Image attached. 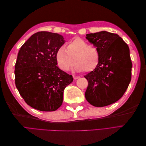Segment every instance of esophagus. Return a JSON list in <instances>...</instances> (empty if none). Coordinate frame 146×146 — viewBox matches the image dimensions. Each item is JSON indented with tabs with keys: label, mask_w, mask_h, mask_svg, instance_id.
Returning a JSON list of instances; mask_svg holds the SVG:
<instances>
[{
	"label": "esophagus",
	"mask_w": 146,
	"mask_h": 146,
	"mask_svg": "<svg viewBox=\"0 0 146 146\" xmlns=\"http://www.w3.org/2000/svg\"><path fill=\"white\" fill-rule=\"evenodd\" d=\"M73 77H74V80H77V79H78L80 77H79V76H73Z\"/></svg>",
	"instance_id": "obj_1"
}]
</instances>
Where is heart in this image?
Masks as SVG:
<instances>
[{"label":"heart","instance_id":"obj_1","mask_svg":"<svg viewBox=\"0 0 146 146\" xmlns=\"http://www.w3.org/2000/svg\"><path fill=\"white\" fill-rule=\"evenodd\" d=\"M56 60L59 68L68 71L74 62V69L77 72H90L96 69L100 60L99 48L82 38L76 37L63 46L60 47L56 52Z\"/></svg>","mask_w":146,"mask_h":146}]
</instances>
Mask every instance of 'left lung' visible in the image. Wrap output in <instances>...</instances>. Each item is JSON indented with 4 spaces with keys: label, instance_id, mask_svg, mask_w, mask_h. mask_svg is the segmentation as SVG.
Segmentation results:
<instances>
[{
    "label": "left lung",
    "instance_id": "obj_1",
    "mask_svg": "<svg viewBox=\"0 0 146 146\" xmlns=\"http://www.w3.org/2000/svg\"><path fill=\"white\" fill-rule=\"evenodd\" d=\"M86 38L99 48L100 60L96 69L84 76L88 82L85 98L94 107H105L120 99L129 85V47L118 35L106 31L87 34Z\"/></svg>",
    "mask_w": 146,
    "mask_h": 146
}]
</instances>
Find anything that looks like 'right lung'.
Returning a JSON list of instances; mask_svg holds the SVG:
<instances>
[{
  "mask_svg": "<svg viewBox=\"0 0 146 146\" xmlns=\"http://www.w3.org/2000/svg\"><path fill=\"white\" fill-rule=\"evenodd\" d=\"M64 43L61 35L48 32L33 34L19 51L15 64V84L27 105L42 111L61 107L64 88L73 77L58 68L56 52Z\"/></svg>",
  "mask_w": 146,
  "mask_h": 146,
  "instance_id": "obj_1",
  "label": "right lung"
}]
</instances>
